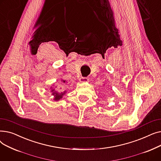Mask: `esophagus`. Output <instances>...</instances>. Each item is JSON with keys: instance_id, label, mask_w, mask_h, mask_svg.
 I'll use <instances>...</instances> for the list:
<instances>
[{"instance_id": "esophagus-1", "label": "esophagus", "mask_w": 161, "mask_h": 161, "mask_svg": "<svg viewBox=\"0 0 161 161\" xmlns=\"http://www.w3.org/2000/svg\"><path fill=\"white\" fill-rule=\"evenodd\" d=\"M89 81V78H81L80 80V82H87Z\"/></svg>"}]
</instances>
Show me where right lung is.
I'll use <instances>...</instances> for the list:
<instances>
[{
  "label": "right lung",
  "instance_id": "1",
  "mask_svg": "<svg viewBox=\"0 0 161 161\" xmlns=\"http://www.w3.org/2000/svg\"><path fill=\"white\" fill-rule=\"evenodd\" d=\"M62 81H63L64 83H65V80H63ZM52 88V87H51ZM51 92H52V95H53L54 96V98H53V100H55H55H60L61 98H63V96L65 94V92H66V91H64L63 92H57V91H55L54 89H52V91Z\"/></svg>",
  "mask_w": 161,
  "mask_h": 161
}]
</instances>
